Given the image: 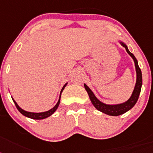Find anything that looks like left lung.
Returning <instances> with one entry per match:
<instances>
[{"label": "left lung", "mask_w": 153, "mask_h": 153, "mask_svg": "<svg viewBox=\"0 0 153 153\" xmlns=\"http://www.w3.org/2000/svg\"><path fill=\"white\" fill-rule=\"evenodd\" d=\"M121 44H122L123 47H125L126 51L128 52V54L132 57V59L134 60L135 70H136V76H137V78H136V83H135V88H134L133 92L132 94V96L130 97V99L128 101H126V102H124V103H122V104L106 105L103 103V102H100L99 99H97L96 97L95 96V95H94V93L91 91V90L85 84H84L85 88L88 94V96H89L90 100H91L93 105L95 106L99 111H102V112L105 114H107L108 115H112V116L123 115V114L126 113V111H128V110L131 109L135 105V103L137 102L138 99H139V94H140L141 91V88H142V85H143L142 71H141V69L139 68V65H138L137 59L135 58V57L134 56V54L132 53H131L128 51V48H127V46L124 43L121 42Z\"/></svg>", "instance_id": "8db88e82"}]
</instances>
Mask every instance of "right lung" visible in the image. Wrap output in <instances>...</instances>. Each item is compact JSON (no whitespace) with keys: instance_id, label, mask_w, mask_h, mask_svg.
<instances>
[{"instance_id":"obj_1","label":"right lung","mask_w":153,"mask_h":153,"mask_svg":"<svg viewBox=\"0 0 153 153\" xmlns=\"http://www.w3.org/2000/svg\"><path fill=\"white\" fill-rule=\"evenodd\" d=\"M66 85H67V83H66V84L65 85L63 86V88H62V91H61L60 96H59L58 102H57V104L54 105V108H52L51 109L48 110V111H44V112L35 113V112H30V111H25V110H23L22 108H20L19 106H18V105L17 104V102H16L14 99H13V101H14V104H15L16 107H17V108H18V111H19L20 112H21V113L23 115H25V116H26V117H28V118H30V119H45V118H48V117H49L50 115H51L53 113H54V111H56V109L58 108V105H59V104H60V99H61V95H62V92Z\"/></svg>"}]
</instances>
